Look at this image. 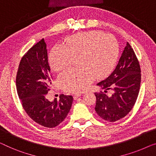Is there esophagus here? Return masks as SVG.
Segmentation results:
<instances>
[{
    "label": "esophagus",
    "mask_w": 156,
    "mask_h": 156,
    "mask_svg": "<svg viewBox=\"0 0 156 156\" xmlns=\"http://www.w3.org/2000/svg\"><path fill=\"white\" fill-rule=\"evenodd\" d=\"M82 96V94L81 93H77V94H75L74 95V100H76V98H78V97H80Z\"/></svg>",
    "instance_id": "34e87169"
}]
</instances>
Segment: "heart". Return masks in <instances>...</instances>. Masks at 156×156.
I'll return each mask as SVG.
<instances>
[{
	"label": "heart",
	"mask_w": 156,
	"mask_h": 156,
	"mask_svg": "<svg viewBox=\"0 0 156 156\" xmlns=\"http://www.w3.org/2000/svg\"><path fill=\"white\" fill-rule=\"evenodd\" d=\"M119 44L112 35L100 31L79 33L65 40V45H56L49 60L53 69L61 71L77 58L76 69H68L60 74L59 83L69 92L82 91L95 77L108 75L115 66L119 57Z\"/></svg>",
	"instance_id": "1"
}]
</instances>
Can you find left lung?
Here are the masks:
<instances>
[{"label":"left lung","instance_id":"left-lung-1","mask_svg":"<svg viewBox=\"0 0 156 156\" xmlns=\"http://www.w3.org/2000/svg\"><path fill=\"white\" fill-rule=\"evenodd\" d=\"M141 69L139 60L127 42L114 71L97 85L111 90L112 95L96 92L95 110L105 121L113 122L125 117L134 107L141 84Z\"/></svg>","mask_w":156,"mask_h":156}]
</instances>
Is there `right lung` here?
Segmentation results:
<instances>
[{
	"mask_svg": "<svg viewBox=\"0 0 156 156\" xmlns=\"http://www.w3.org/2000/svg\"><path fill=\"white\" fill-rule=\"evenodd\" d=\"M52 75L48 61L46 44L42 39L24 54L16 76L18 96L29 117L43 127L53 128L60 125L70 110L72 96L61 94L59 101H49Z\"/></svg>",
	"mask_w": 156,
	"mask_h": 156,
	"instance_id": "1",
	"label": "right lung"
}]
</instances>
